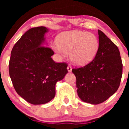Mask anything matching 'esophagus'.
Listing matches in <instances>:
<instances>
[{
    "label": "esophagus",
    "mask_w": 129,
    "mask_h": 129,
    "mask_svg": "<svg viewBox=\"0 0 129 129\" xmlns=\"http://www.w3.org/2000/svg\"><path fill=\"white\" fill-rule=\"evenodd\" d=\"M67 70H68V72H72V67L70 66H68V67H67Z\"/></svg>",
    "instance_id": "esophagus-1"
}]
</instances>
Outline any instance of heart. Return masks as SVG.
I'll list each match as a JSON object with an SVG mask.
<instances>
[{
  "label": "heart",
  "instance_id": "heart-1",
  "mask_svg": "<svg viewBox=\"0 0 129 129\" xmlns=\"http://www.w3.org/2000/svg\"><path fill=\"white\" fill-rule=\"evenodd\" d=\"M57 43L53 47L54 51L63 56L70 53L72 61L79 66L88 64L94 58L100 45L96 35L82 31L62 33Z\"/></svg>",
  "mask_w": 129,
  "mask_h": 129
}]
</instances>
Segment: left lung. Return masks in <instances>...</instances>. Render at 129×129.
Wrapping results in <instances>:
<instances>
[{
	"label": "left lung",
	"instance_id": "left-lung-1",
	"mask_svg": "<svg viewBox=\"0 0 129 129\" xmlns=\"http://www.w3.org/2000/svg\"><path fill=\"white\" fill-rule=\"evenodd\" d=\"M99 49L91 62L72 69L76 78L78 95L91 104L104 102L120 85L122 63L118 47L98 29Z\"/></svg>",
	"mask_w": 129,
	"mask_h": 129
}]
</instances>
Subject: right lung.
<instances>
[{
  "label": "right lung",
  "instance_id": "1",
  "mask_svg": "<svg viewBox=\"0 0 129 129\" xmlns=\"http://www.w3.org/2000/svg\"><path fill=\"white\" fill-rule=\"evenodd\" d=\"M45 26L32 28L22 35L11 53L9 73L16 92L32 104L48 103L55 96L56 84L68 73L66 63H56L54 52L44 47Z\"/></svg>",
  "mask_w": 129,
  "mask_h": 129
}]
</instances>
